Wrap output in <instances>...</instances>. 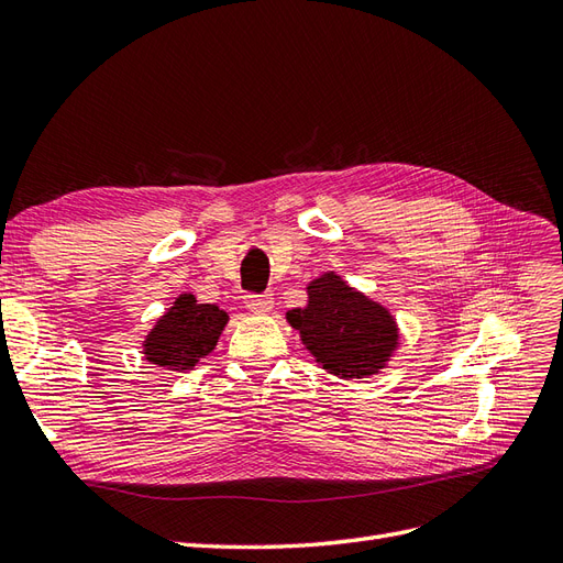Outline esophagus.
I'll list each match as a JSON object with an SVG mask.
<instances>
[{
	"label": "esophagus",
	"mask_w": 563,
	"mask_h": 563,
	"mask_svg": "<svg viewBox=\"0 0 563 563\" xmlns=\"http://www.w3.org/2000/svg\"><path fill=\"white\" fill-rule=\"evenodd\" d=\"M244 302L246 308L255 314H265L275 308V298H272V294H253V296H246Z\"/></svg>",
	"instance_id": "1"
}]
</instances>
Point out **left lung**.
Instances as JSON below:
<instances>
[{
	"label": "left lung",
	"instance_id": "1",
	"mask_svg": "<svg viewBox=\"0 0 563 563\" xmlns=\"http://www.w3.org/2000/svg\"><path fill=\"white\" fill-rule=\"evenodd\" d=\"M305 350L329 373L360 380L380 373L399 347L397 319L335 272L308 284V305L286 312Z\"/></svg>",
	"mask_w": 563,
	"mask_h": 563
}]
</instances>
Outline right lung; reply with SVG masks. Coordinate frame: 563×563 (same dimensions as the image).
<instances>
[{"label": "right lung", "mask_w": 563, "mask_h": 563, "mask_svg": "<svg viewBox=\"0 0 563 563\" xmlns=\"http://www.w3.org/2000/svg\"><path fill=\"white\" fill-rule=\"evenodd\" d=\"M228 321V312L218 305L197 302L192 294H180L145 335V360L174 373L192 371L201 356L216 350Z\"/></svg>", "instance_id": "right-lung-1"}]
</instances>
